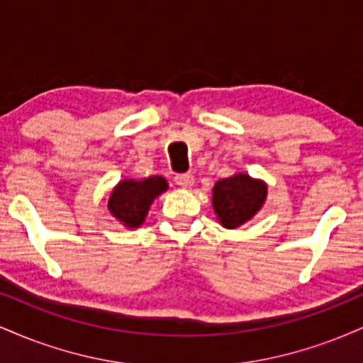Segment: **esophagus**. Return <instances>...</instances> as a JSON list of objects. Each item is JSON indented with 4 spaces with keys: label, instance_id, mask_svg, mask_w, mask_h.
<instances>
[{
    "label": "esophagus",
    "instance_id": "1",
    "mask_svg": "<svg viewBox=\"0 0 363 363\" xmlns=\"http://www.w3.org/2000/svg\"><path fill=\"white\" fill-rule=\"evenodd\" d=\"M174 181H176L177 186L184 187V189H189V187L194 184V177H193V174H191V172L177 174V176L174 177Z\"/></svg>",
    "mask_w": 363,
    "mask_h": 363
}]
</instances>
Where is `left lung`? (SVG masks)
<instances>
[{
  "instance_id": "1",
  "label": "left lung",
  "mask_w": 363,
  "mask_h": 363,
  "mask_svg": "<svg viewBox=\"0 0 363 363\" xmlns=\"http://www.w3.org/2000/svg\"><path fill=\"white\" fill-rule=\"evenodd\" d=\"M268 186L247 174L222 179L213 186V210L225 228H237L251 220L264 205Z\"/></svg>"
}]
</instances>
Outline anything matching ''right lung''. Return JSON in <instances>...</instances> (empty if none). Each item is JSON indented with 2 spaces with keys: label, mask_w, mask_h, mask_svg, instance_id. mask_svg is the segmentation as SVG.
<instances>
[{
  "label": "right lung",
  "mask_w": 363,
  "mask_h": 363,
  "mask_svg": "<svg viewBox=\"0 0 363 363\" xmlns=\"http://www.w3.org/2000/svg\"><path fill=\"white\" fill-rule=\"evenodd\" d=\"M167 181L162 176H152L141 181L124 179L112 189L107 208L112 216L128 228H138L145 222L153 199L167 191Z\"/></svg>",
  "instance_id": "add662e5"
}]
</instances>
